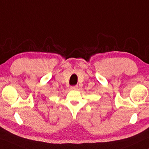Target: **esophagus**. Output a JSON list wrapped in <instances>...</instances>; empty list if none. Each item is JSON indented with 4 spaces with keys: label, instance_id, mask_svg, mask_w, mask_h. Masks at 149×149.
Instances as JSON below:
<instances>
[{
    "label": "esophagus",
    "instance_id": "esophagus-1",
    "mask_svg": "<svg viewBox=\"0 0 149 149\" xmlns=\"http://www.w3.org/2000/svg\"><path fill=\"white\" fill-rule=\"evenodd\" d=\"M77 88H78L77 85H75V86H72V87H70V89H71V90H77Z\"/></svg>",
    "mask_w": 149,
    "mask_h": 149
}]
</instances>
